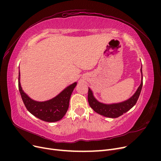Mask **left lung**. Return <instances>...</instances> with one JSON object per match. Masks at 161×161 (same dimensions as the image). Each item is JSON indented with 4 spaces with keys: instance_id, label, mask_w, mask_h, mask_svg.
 I'll return each instance as SVG.
<instances>
[{
    "instance_id": "left-lung-1",
    "label": "left lung",
    "mask_w": 161,
    "mask_h": 161,
    "mask_svg": "<svg viewBox=\"0 0 161 161\" xmlns=\"http://www.w3.org/2000/svg\"><path fill=\"white\" fill-rule=\"evenodd\" d=\"M141 72V83L138 86V89L136 90L135 93L131 96L130 98L124 101L120 102L117 103L106 104L101 103L97 100L93 95V92L92 90L89 88L88 92V101L91 108L93 109L96 113L101 115L111 118H116L123 115L129 111L131 108H132L137 102L138 97L140 96L141 90H142L143 84V77H142V66L140 69Z\"/></svg>"
}]
</instances>
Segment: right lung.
Here are the masks:
<instances>
[{
  "label": "right lung",
  "instance_id": "add662e5",
  "mask_svg": "<svg viewBox=\"0 0 161 161\" xmlns=\"http://www.w3.org/2000/svg\"><path fill=\"white\" fill-rule=\"evenodd\" d=\"M19 90L27 109L36 118L47 122L60 120L67 112L72 92L77 85L75 82L68 86L53 98L46 101H37L31 99L22 89L19 71Z\"/></svg>",
  "mask_w": 161,
  "mask_h": 161
}]
</instances>
